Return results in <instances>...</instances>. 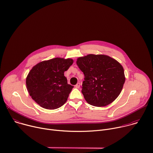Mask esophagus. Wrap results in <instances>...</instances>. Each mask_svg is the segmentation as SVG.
Here are the masks:
<instances>
[{"mask_svg": "<svg viewBox=\"0 0 153 153\" xmlns=\"http://www.w3.org/2000/svg\"><path fill=\"white\" fill-rule=\"evenodd\" d=\"M75 86H76V88H79L80 86V83H77L75 85Z\"/></svg>", "mask_w": 153, "mask_h": 153, "instance_id": "obj_1", "label": "esophagus"}]
</instances>
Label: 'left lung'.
Wrapping results in <instances>:
<instances>
[{
	"instance_id": "8db88e82",
	"label": "left lung",
	"mask_w": 153,
	"mask_h": 153,
	"mask_svg": "<svg viewBox=\"0 0 153 153\" xmlns=\"http://www.w3.org/2000/svg\"><path fill=\"white\" fill-rule=\"evenodd\" d=\"M76 63L85 75L82 93L87 103L105 106L120 94L125 82L122 65L104 54H88L77 59Z\"/></svg>"
}]
</instances>
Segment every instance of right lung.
<instances>
[{
  "instance_id": "1",
  "label": "right lung",
  "mask_w": 153,
  "mask_h": 153,
  "mask_svg": "<svg viewBox=\"0 0 153 153\" xmlns=\"http://www.w3.org/2000/svg\"><path fill=\"white\" fill-rule=\"evenodd\" d=\"M73 62L70 58L56 57L38 63L30 70L26 78L27 89L41 107L55 110L67 102L74 86L68 84L64 72Z\"/></svg>"
}]
</instances>
